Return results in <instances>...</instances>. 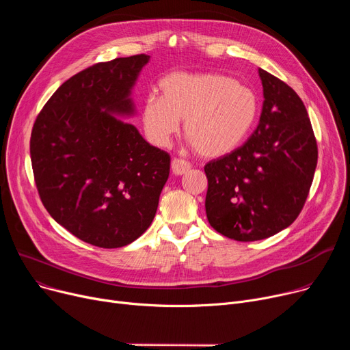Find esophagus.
<instances>
[{"mask_svg": "<svg viewBox=\"0 0 350 350\" xmlns=\"http://www.w3.org/2000/svg\"><path fill=\"white\" fill-rule=\"evenodd\" d=\"M191 169V164L187 160H183V159H173L172 160V172L176 176H181L187 173Z\"/></svg>", "mask_w": 350, "mask_h": 350, "instance_id": "34e87169", "label": "esophagus"}]
</instances>
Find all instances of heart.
I'll list each match as a JSON object with an SVG mask.
<instances>
[{"label": "heart", "instance_id": "heart-1", "mask_svg": "<svg viewBox=\"0 0 350 350\" xmlns=\"http://www.w3.org/2000/svg\"><path fill=\"white\" fill-rule=\"evenodd\" d=\"M161 96L147 95L142 123L147 137L165 146L185 119V135L204 157L232 152L258 115V98L247 85L219 73L174 72L160 82Z\"/></svg>", "mask_w": 350, "mask_h": 350}]
</instances>
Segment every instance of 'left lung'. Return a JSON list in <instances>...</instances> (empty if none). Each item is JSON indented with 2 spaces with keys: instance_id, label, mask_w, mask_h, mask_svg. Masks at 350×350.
<instances>
[{
  "instance_id": "8db88e82",
  "label": "left lung",
  "mask_w": 350,
  "mask_h": 350,
  "mask_svg": "<svg viewBox=\"0 0 350 350\" xmlns=\"http://www.w3.org/2000/svg\"><path fill=\"white\" fill-rule=\"evenodd\" d=\"M260 123L241 146L206 164L210 226L235 241H258L289 227L314 180L318 146L297 92L258 69Z\"/></svg>"
}]
</instances>
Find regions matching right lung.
<instances>
[{
	"instance_id": "right-lung-1",
	"label": "right lung",
	"mask_w": 350,
	"mask_h": 350,
	"mask_svg": "<svg viewBox=\"0 0 350 350\" xmlns=\"http://www.w3.org/2000/svg\"><path fill=\"white\" fill-rule=\"evenodd\" d=\"M149 55L90 66L64 82L36 118L29 143L35 185L51 217L100 248L133 243L149 228L170 156L124 122Z\"/></svg>"
}]
</instances>
